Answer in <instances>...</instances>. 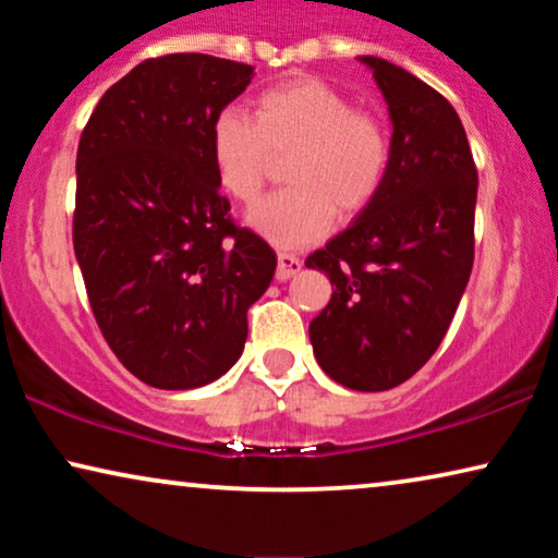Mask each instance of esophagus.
Here are the masks:
<instances>
[{"mask_svg":"<svg viewBox=\"0 0 558 558\" xmlns=\"http://www.w3.org/2000/svg\"><path fill=\"white\" fill-rule=\"evenodd\" d=\"M302 271V258L294 254H279V266H277V279L287 281L296 277Z\"/></svg>","mask_w":558,"mask_h":558,"instance_id":"34e87169","label":"esophagus"}]
</instances>
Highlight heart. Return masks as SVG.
I'll return each instance as SVG.
<instances>
[{
	"label": "heart",
	"instance_id": "heart-1",
	"mask_svg": "<svg viewBox=\"0 0 558 558\" xmlns=\"http://www.w3.org/2000/svg\"><path fill=\"white\" fill-rule=\"evenodd\" d=\"M292 155L284 178L292 187L248 210V226L277 248L323 239L340 216L373 203L391 165L384 124L355 111L340 90L317 78L266 88L254 119L226 109L210 124V159L218 185L239 203L262 193L274 157Z\"/></svg>",
	"mask_w": 558,
	"mask_h": 558
}]
</instances>
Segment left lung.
I'll return each instance as SVG.
<instances>
[{
  "instance_id": "8db88e82",
  "label": "left lung",
  "mask_w": 558,
  "mask_h": 558,
  "mask_svg": "<svg viewBox=\"0 0 558 558\" xmlns=\"http://www.w3.org/2000/svg\"><path fill=\"white\" fill-rule=\"evenodd\" d=\"M368 65L391 119L380 193L304 266L332 284L310 323L315 357L353 391H388L434 355L475 258L477 170L452 104L376 56Z\"/></svg>"
}]
</instances>
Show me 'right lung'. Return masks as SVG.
<instances>
[{"mask_svg":"<svg viewBox=\"0 0 558 558\" xmlns=\"http://www.w3.org/2000/svg\"><path fill=\"white\" fill-rule=\"evenodd\" d=\"M251 78L203 52L144 60L78 142L73 248L90 310L124 368L165 391L233 368L277 271L269 243L228 216L210 159L213 119Z\"/></svg>","mask_w":558,"mask_h":558,"instance_id":"obj_1","label":"right lung"}]
</instances>
